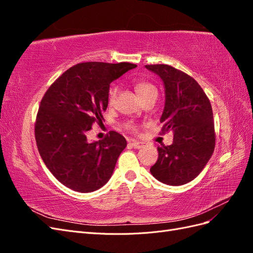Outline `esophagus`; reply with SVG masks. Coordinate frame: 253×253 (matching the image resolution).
Listing matches in <instances>:
<instances>
[{"mask_svg":"<svg viewBox=\"0 0 253 253\" xmlns=\"http://www.w3.org/2000/svg\"><path fill=\"white\" fill-rule=\"evenodd\" d=\"M131 144L133 145L135 149H141L144 145V142H141V141H138V140H132Z\"/></svg>","mask_w":253,"mask_h":253,"instance_id":"obj_1","label":"esophagus"}]
</instances>
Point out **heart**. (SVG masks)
Wrapping results in <instances>:
<instances>
[{
    "instance_id": "heart-1",
    "label": "heart",
    "mask_w": 253,
    "mask_h": 253,
    "mask_svg": "<svg viewBox=\"0 0 253 253\" xmlns=\"http://www.w3.org/2000/svg\"><path fill=\"white\" fill-rule=\"evenodd\" d=\"M135 87L141 98H144L145 96H148L152 93H157L156 87L150 82H144V81L138 82L136 84ZM118 93H119V87L117 85H113L110 87L109 93H108V101L110 105H113L115 102H116ZM125 127L127 129V131L133 132V133H136L138 131V127H137V126L134 125L133 122H126L125 125Z\"/></svg>"
}]
</instances>
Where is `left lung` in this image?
<instances>
[{
	"label": "left lung",
	"mask_w": 253,
	"mask_h": 253,
	"mask_svg": "<svg viewBox=\"0 0 253 253\" xmlns=\"http://www.w3.org/2000/svg\"><path fill=\"white\" fill-rule=\"evenodd\" d=\"M145 67L156 73L165 84L162 133H174L171 145L158 148V159L150 171L167 185H185L203 171L215 148L210 100L196 80L177 68L167 64Z\"/></svg>",
	"instance_id": "1"
}]
</instances>
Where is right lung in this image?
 I'll return each instance as SVG.
<instances>
[{
    "label": "right lung",
    "instance_id": "add662e5",
    "mask_svg": "<svg viewBox=\"0 0 253 253\" xmlns=\"http://www.w3.org/2000/svg\"><path fill=\"white\" fill-rule=\"evenodd\" d=\"M137 65L128 62H83L68 68L44 94L35 137L43 162L67 188L93 192L109 181L126 140L111 131L89 142L91 126L102 124L110 84Z\"/></svg>",
    "mask_w": 253,
    "mask_h": 253
}]
</instances>
